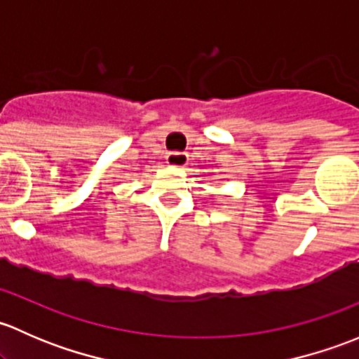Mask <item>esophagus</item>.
I'll use <instances>...</instances> for the list:
<instances>
[{
    "mask_svg": "<svg viewBox=\"0 0 359 359\" xmlns=\"http://www.w3.org/2000/svg\"><path fill=\"white\" fill-rule=\"evenodd\" d=\"M189 158L186 153H179V151H172V153L166 154V163L172 166H186Z\"/></svg>",
    "mask_w": 359,
    "mask_h": 359,
    "instance_id": "esophagus-1",
    "label": "esophagus"
}]
</instances>
